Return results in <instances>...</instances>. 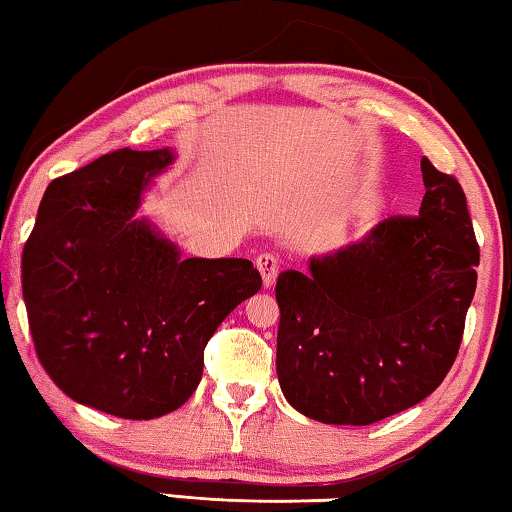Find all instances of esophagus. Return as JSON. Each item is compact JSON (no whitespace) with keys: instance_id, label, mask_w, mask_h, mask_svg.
I'll return each instance as SVG.
<instances>
[{"instance_id":"34e87169","label":"esophagus","mask_w":512,"mask_h":512,"mask_svg":"<svg viewBox=\"0 0 512 512\" xmlns=\"http://www.w3.org/2000/svg\"><path fill=\"white\" fill-rule=\"evenodd\" d=\"M255 266H257L259 276H262L264 289H271L273 285H276L278 269H280V264H278L276 255H271V253H264V255H259V257L255 259Z\"/></svg>"}]
</instances>
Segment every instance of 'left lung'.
<instances>
[{"mask_svg": "<svg viewBox=\"0 0 512 512\" xmlns=\"http://www.w3.org/2000/svg\"><path fill=\"white\" fill-rule=\"evenodd\" d=\"M418 216L388 218L308 273L282 271L276 370L312 421L370 425L414 407L451 370L476 292L478 243L467 197L421 160Z\"/></svg>", "mask_w": 512, "mask_h": 512, "instance_id": "8db88e82", "label": "left lung"}]
</instances>
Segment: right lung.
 Listing matches in <instances>:
<instances>
[{
  "mask_svg": "<svg viewBox=\"0 0 512 512\" xmlns=\"http://www.w3.org/2000/svg\"><path fill=\"white\" fill-rule=\"evenodd\" d=\"M172 149H117L55 179L22 253V296L38 361L68 398L149 421L186 402L204 347L262 287L239 257L181 259L135 216Z\"/></svg>",
  "mask_w": 512,
  "mask_h": 512,
  "instance_id": "1",
  "label": "right lung"
}]
</instances>
